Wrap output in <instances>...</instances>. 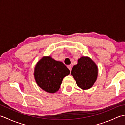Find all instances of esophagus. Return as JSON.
Segmentation results:
<instances>
[{"label": "esophagus", "mask_w": 125, "mask_h": 125, "mask_svg": "<svg viewBox=\"0 0 125 125\" xmlns=\"http://www.w3.org/2000/svg\"><path fill=\"white\" fill-rule=\"evenodd\" d=\"M67 67H68V68L70 70V71H71V69H72V68H71V66L70 65H68V66H67Z\"/></svg>", "instance_id": "1"}]
</instances>
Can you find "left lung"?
<instances>
[{
    "label": "left lung",
    "instance_id": "obj_1",
    "mask_svg": "<svg viewBox=\"0 0 125 125\" xmlns=\"http://www.w3.org/2000/svg\"><path fill=\"white\" fill-rule=\"evenodd\" d=\"M98 71L97 65L91 58L82 56L78 60L77 64L73 67L71 74L78 87L87 90L91 88L96 81Z\"/></svg>",
    "mask_w": 125,
    "mask_h": 125
}]
</instances>
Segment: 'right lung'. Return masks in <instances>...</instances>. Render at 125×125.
<instances>
[{"label":"right lung","instance_id":"add662e5","mask_svg":"<svg viewBox=\"0 0 125 125\" xmlns=\"http://www.w3.org/2000/svg\"><path fill=\"white\" fill-rule=\"evenodd\" d=\"M69 73L70 70L62 62L50 56L42 57L34 69V77L38 86L52 94L59 90L63 79Z\"/></svg>","mask_w":125,"mask_h":125}]
</instances>
